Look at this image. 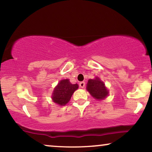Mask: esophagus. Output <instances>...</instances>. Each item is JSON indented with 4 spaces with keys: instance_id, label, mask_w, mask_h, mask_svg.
Segmentation results:
<instances>
[{
    "instance_id": "obj_1",
    "label": "esophagus",
    "mask_w": 152,
    "mask_h": 152,
    "mask_svg": "<svg viewBox=\"0 0 152 152\" xmlns=\"http://www.w3.org/2000/svg\"><path fill=\"white\" fill-rule=\"evenodd\" d=\"M80 88H84V87L85 86V82H81L80 83Z\"/></svg>"
}]
</instances>
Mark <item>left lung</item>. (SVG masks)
Instances as JSON below:
<instances>
[{
  "label": "left lung",
  "mask_w": 152,
  "mask_h": 152,
  "mask_svg": "<svg viewBox=\"0 0 152 152\" xmlns=\"http://www.w3.org/2000/svg\"><path fill=\"white\" fill-rule=\"evenodd\" d=\"M86 88L90 94L97 99H102L108 95V91L106 88L104 84L98 78L89 80Z\"/></svg>",
  "instance_id": "8db88e82"
}]
</instances>
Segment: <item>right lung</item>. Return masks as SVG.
<instances>
[{"label": "right lung", "instance_id": "1", "mask_svg": "<svg viewBox=\"0 0 152 152\" xmlns=\"http://www.w3.org/2000/svg\"><path fill=\"white\" fill-rule=\"evenodd\" d=\"M77 88L78 84H72L68 79L63 80L60 81L54 89L52 98L54 102L64 106L69 102L72 93Z\"/></svg>", "mask_w": 152, "mask_h": 152}]
</instances>
